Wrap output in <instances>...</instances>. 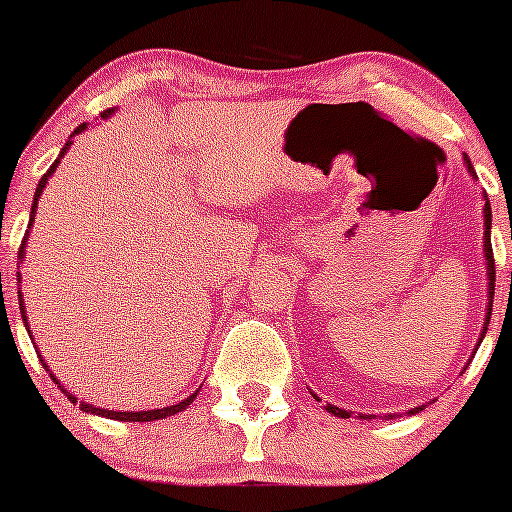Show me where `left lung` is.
<instances>
[{"instance_id":"8db88e82","label":"left lung","mask_w":512,"mask_h":512,"mask_svg":"<svg viewBox=\"0 0 512 512\" xmlns=\"http://www.w3.org/2000/svg\"><path fill=\"white\" fill-rule=\"evenodd\" d=\"M466 165H468V170H471L473 173V165H471V160H468V156H466ZM476 175V173H473ZM485 260H488V289H490V304H488V314H485V327H483V337H485V329H488V322H490V312H493V292H495V260H493V245H490V203H488V198H485ZM327 411L329 414H334V416H342V418H349L352 414H347V411H342L339 409V406H332V404H327ZM418 411H421V406H418V409H414L411 411V414H418Z\"/></svg>"}]
</instances>
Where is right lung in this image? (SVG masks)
Returning <instances> with one entry per match:
<instances>
[{"instance_id":"right-lung-1","label":"right lung","mask_w":512,"mask_h":512,"mask_svg":"<svg viewBox=\"0 0 512 512\" xmlns=\"http://www.w3.org/2000/svg\"><path fill=\"white\" fill-rule=\"evenodd\" d=\"M113 108H108V111H103L101 116H108V113H111ZM86 128V123H81L79 128H76L74 133H81ZM66 146H69V143H66ZM66 151V148H64ZM64 151H61V156H64ZM61 156L54 160V165H51L49 170H46L44 175H41V180H39V185H36V193H34V205H32V218H29V225H32V220H34V213H36V203H39V195L44 193V188H46V180H49V175L54 173L56 170V165H59V160H61ZM24 242H27V237H24ZM22 255H24V245L19 247V260H22ZM19 307H22V292H19ZM22 312H24V307H22ZM24 322H27V319H24ZM56 381V379H54ZM56 384H59V381H56ZM66 396H69V401L71 404H76V399L74 396L69 394V391H64ZM195 399V394L193 396H188V399L185 401H180V404H175V406H165V409H156V411H136V414H133V411H108V409H94V406H89V404H79L81 409L84 411H91V414H96V416H106V418H116V421H156V418H165V416H173V414H178V411H183L185 406H190V401Z\"/></svg>"}]
</instances>
